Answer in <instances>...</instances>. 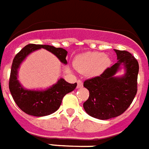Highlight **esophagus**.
<instances>
[{"instance_id":"1","label":"esophagus","mask_w":149,"mask_h":149,"mask_svg":"<svg viewBox=\"0 0 149 149\" xmlns=\"http://www.w3.org/2000/svg\"><path fill=\"white\" fill-rule=\"evenodd\" d=\"M81 87H83V82L80 79H79V80H77V88L79 89Z\"/></svg>"}]
</instances>
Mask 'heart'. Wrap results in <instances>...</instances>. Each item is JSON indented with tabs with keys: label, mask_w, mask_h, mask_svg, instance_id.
Instances as JSON below:
<instances>
[{
	"label": "heart",
	"mask_w": 149,
	"mask_h": 149,
	"mask_svg": "<svg viewBox=\"0 0 149 149\" xmlns=\"http://www.w3.org/2000/svg\"><path fill=\"white\" fill-rule=\"evenodd\" d=\"M110 63L108 56L97 52H88L75 58L74 66L82 73L88 72L91 77H96L104 72Z\"/></svg>",
	"instance_id": "obj_1"
}]
</instances>
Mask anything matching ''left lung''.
Segmentation results:
<instances>
[{"label": "left lung", "mask_w": 149, "mask_h": 149, "mask_svg": "<svg viewBox=\"0 0 149 149\" xmlns=\"http://www.w3.org/2000/svg\"><path fill=\"white\" fill-rule=\"evenodd\" d=\"M118 62L107 68L100 77L84 82L90 92L84 108L89 115L100 120H107L120 115L127 110L137 93L139 63L127 51L113 49ZM123 66L125 70L121 77L115 74Z\"/></svg>", "instance_id": "1"}]
</instances>
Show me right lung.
Instances as JSON below:
<instances>
[{"label":"right lung","instance_id":"1","mask_svg":"<svg viewBox=\"0 0 149 149\" xmlns=\"http://www.w3.org/2000/svg\"><path fill=\"white\" fill-rule=\"evenodd\" d=\"M44 49L55 55L63 64H67L65 59L67 51L62 48H56L49 45L29 44L15 56L10 70L9 89L13 99L18 107L24 113L36 117L49 115L56 112L61 105L62 100L66 93L72 92L77 87V83L69 84L60 78L49 88L42 91L25 89L20 84L18 69L20 65L31 52Z\"/></svg>","mask_w":149,"mask_h":149}]
</instances>
